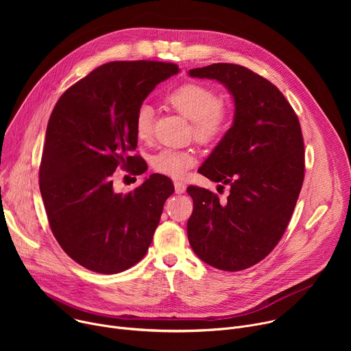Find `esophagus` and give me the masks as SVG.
Here are the masks:
<instances>
[{"mask_svg": "<svg viewBox=\"0 0 351 351\" xmlns=\"http://www.w3.org/2000/svg\"><path fill=\"white\" fill-rule=\"evenodd\" d=\"M184 190H186V184H184V183H182V182H175V191H176L178 194L184 193Z\"/></svg>", "mask_w": 351, "mask_h": 351, "instance_id": "esophagus-1", "label": "esophagus"}]
</instances>
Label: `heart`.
I'll list each match as a JSON object with an SVG mask.
<instances>
[{
  "label": "heart",
  "instance_id": "heart-1",
  "mask_svg": "<svg viewBox=\"0 0 351 351\" xmlns=\"http://www.w3.org/2000/svg\"><path fill=\"white\" fill-rule=\"evenodd\" d=\"M167 103L186 119L191 121V132L202 143H217L232 125V111L225 104L218 91L203 83H184L167 95ZM154 111L143 104L134 117V132L140 140L153 136ZM197 162V156L191 149L162 148L153 160V168L173 179L183 178Z\"/></svg>",
  "mask_w": 351,
  "mask_h": 351
}]
</instances>
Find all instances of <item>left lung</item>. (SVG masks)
I'll list each match as a JSON object with an SVG mask.
<instances>
[{
    "instance_id": "obj_1",
    "label": "left lung",
    "mask_w": 351,
    "mask_h": 351,
    "mask_svg": "<svg viewBox=\"0 0 351 351\" xmlns=\"http://www.w3.org/2000/svg\"><path fill=\"white\" fill-rule=\"evenodd\" d=\"M214 79L233 97L232 128L198 172L229 186L225 199L189 186L193 252L222 271H243L264 260L282 239L304 180V141L298 118L279 88L234 64L190 69Z\"/></svg>"
}]
</instances>
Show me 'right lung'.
<instances>
[{"instance_id":"add662e5","label":"right lung","mask_w":351,"mask_h":351,"mask_svg":"<svg viewBox=\"0 0 351 351\" xmlns=\"http://www.w3.org/2000/svg\"><path fill=\"white\" fill-rule=\"evenodd\" d=\"M178 72V65L158 61L104 64L69 87L49 117L38 173L47 218L64 252L93 272L118 274L137 264L175 191L169 178L153 173L118 193L112 175L118 167L144 172L129 154L137 147L136 112Z\"/></svg>"}]
</instances>
